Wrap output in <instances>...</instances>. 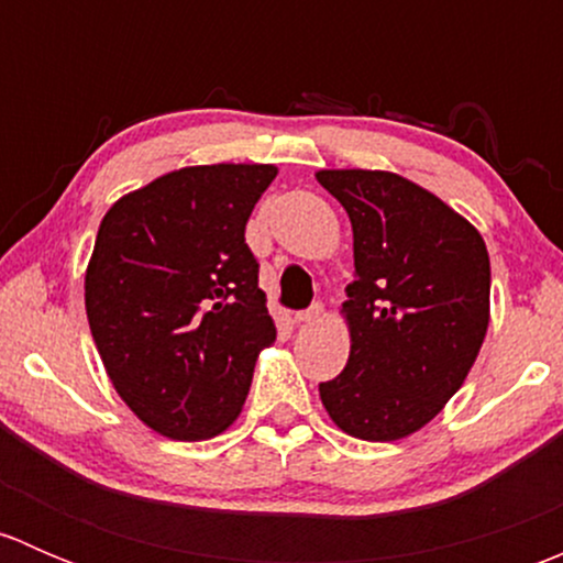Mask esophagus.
I'll list each match as a JSON object with an SVG mask.
<instances>
[{
    "label": "esophagus",
    "mask_w": 563,
    "mask_h": 563,
    "mask_svg": "<svg viewBox=\"0 0 563 563\" xmlns=\"http://www.w3.org/2000/svg\"><path fill=\"white\" fill-rule=\"evenodd\" d=\"M321 316H323V305H313L310 310H302V313L294 316V321H297V323H316Z\"/></svg>",
    "instance_id": "obj_1"
}]
</instances>
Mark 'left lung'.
<instances>
[{
  "label": "left lung",
  "mask_w": 563,
  "mask_h": 563,
  "mask_svg": "<svg viewBox=\"0 0 563 563\" xmlns=\"http://www.w3.org/2000/svg\"><path fill=\"white\" fill-rule=\"evenodd\" d=\"M316 179L354 231V283L340 308L349 365L318 395L343 433L406 439L474 367L490 323V255L463 214L406 176L321 168Z\"/></svg>",
  "instance_id": "obj_1"
}]
</instances>
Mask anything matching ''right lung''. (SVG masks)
I'll return each mask as SVG.
<instances>
[{
  "label": "right lung",
  "instance_id": "1",
  "mask_svg": "<svg viewBox=\"0 0 563 563\" xmlns=\"http://www.w3.org/2000/svg\"><path fill=\"white\" fill-rule=\"evenodd\" d=\"M272 163L168 172L106 212L84 277L95 345L124 406L155 433L207 441L242 413L275 321L245 225Z\"/></svg>",
  "mask_w": 563,
  "mask_h": 563
}]
</instances>
